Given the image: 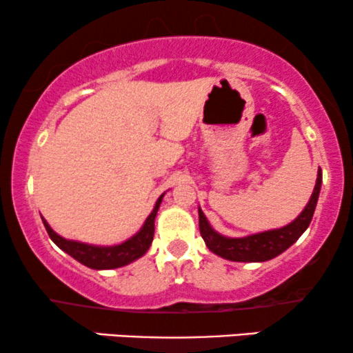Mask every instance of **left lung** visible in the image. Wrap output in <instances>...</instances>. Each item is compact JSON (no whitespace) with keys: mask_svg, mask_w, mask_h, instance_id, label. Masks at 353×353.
Wrapping results in <instances>:
<instances>
[{"mask_svg":"<svg viewBox=\"0 0 353 353\" xmlns=\"http://www.w3.org/2000/svg\"><path fill=\"white\" fill-rule=\"evenodd\" d=\"M320 188H322V169L319 168L317 181H315L314 192L303 210L294 219L290 224L279 229L264 230V232L250 234L245 237H228L219 234L209 224L199 208V230L205 245L210 252L219 257L228 259L232 262H265L285 252L290 245L297 242V239L305 232L314 217L315 205H317Z\"/></svg>","mask_w":353,"mask_h":353,"instance_id":"left-lung-1","label":"left lung"}]
</instances>
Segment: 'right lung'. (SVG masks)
I'll return each mask as SVG.
<instances>
[{
	"label": "right lung",
	"mask_w": 353,
	"mask_h": 353,
	"mask_svg": "<svg viewBox=\"0 0 353 353\" xmlns=\"http://www.w3.org/2000/svg\"><path fill=\"white\" fill-rule=\"evenodd\" d=\"M164 194H161L159 199L156 201L151 214H149L148 219L144 221L143 228L137 230L132 237L125 239L124 242L114 245H94L86 244V242L64 239L63 236H59L58 232H54V230L51 229V225L48 224L46 219H41L44 228H46L48 234H50L51 241L54 242L61 250H64V252L71 255L72 259H76V261L81 262L83 265L94 270L117 269V267H124L131 264V262L137 261V259L143 257V255L149 250L154 239V221H156L157 210H159Z\"/></svg>",
	"instance_id": "add662e5"
}]
</instances>
